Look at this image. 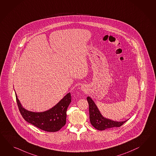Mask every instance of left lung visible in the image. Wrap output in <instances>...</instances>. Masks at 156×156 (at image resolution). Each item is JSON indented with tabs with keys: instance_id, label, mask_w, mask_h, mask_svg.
I'll use <instances>...</instances> for the list:
<instances>
[{
	"instance_id": "obj_1",
	"label": "left lung",
	"mask_w": 156,
	"mask_h": 156,
	"mask_svg": "<svg viewBox=\"0 0 156 156\" xmlns=\"http://www.w3.org/2000/svg\"><path fill=\"white\" fill-rule=\"evenodd\" d=\"M88 105H89V113H90V120L92 125L96 129L98 130H104L106 129H109L115 127H120L126 122L114 121L109 119L104 118L100 113L97 106L96 105L94 101L90 97L87 98Z\"/></svg>"
}]
</instances>
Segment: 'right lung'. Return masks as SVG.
<instances>
[{
  "instance_id": "add662e5",
  "label": "right lung",
  "mask_w": 156,
  "mask_h": 156,
  "mask_svg": "<svg viewBox=\"0 0 156 156\" xmlns=\"http://www.w3.org/2000/svg\"><path fill=\"white\" fill-rule=\"evenodd\" d=\"M16 101L19 109L23 119L28 123L40 129L48 132H56L66 124V110L72 101L70 93L50 110L43 112H33L23 108L16 94Z\"/></svg>"
}]
</instances>
